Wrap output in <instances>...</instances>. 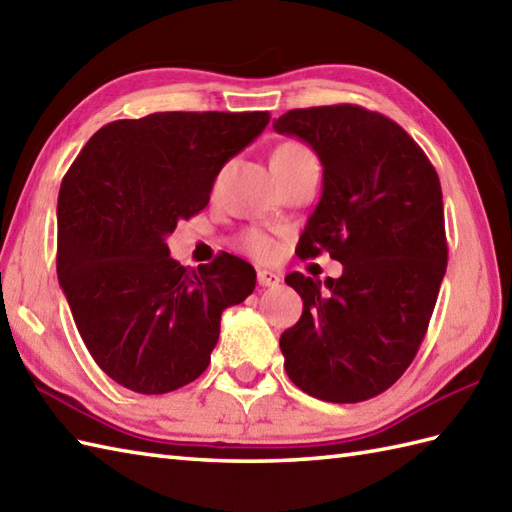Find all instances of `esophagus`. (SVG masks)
Listing matches in <instances>:
<instances>
[{
	"label": "esophagus",
	"mask_w": 512,
	"mask_h": 512,
	"mask_svg": "<svg viewBox=\"0 0 512 512\" xmlns=\"http://www.w3.org/2000/svg\"><path fill=\"white\" fill-rule=\"evenodd\" d=\"M281 275L275 273V270H266V268H259L257 270V284L262 288H275L279 286Z\"/></svg>",
	"instance_id": "34e87169"
}]
</instances>
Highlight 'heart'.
I'll return each mask as SVG.
<instances>
[{
  "label": "heart",
  "instance_id": "b5f03b06",
  "mask_svg": "<svg viewBox=\"0 0 512 512\" xmlns=\"http://www.w3.org/2000/svg\"><path fill=\"white\" fill-rule=\"evenodd\" d=\"M279 156H312V154L301 143H284L281 147H277L273 158H279ZM242 244L248 253H253L259 259H266L275 253V242L262 231H248L242 239Z\"/></svg>",
  "mask_w": 512,
  "mask_h": 512
}]
</instances>
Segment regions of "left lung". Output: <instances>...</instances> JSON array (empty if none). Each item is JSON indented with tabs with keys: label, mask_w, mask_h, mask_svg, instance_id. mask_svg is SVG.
<instances>
[{
	"label": "left lung",
	"mask_w": 512,
	"mask_h": 512,
	"mask_svg": "<svg viewBox=\"0 0 512 512\" xmlns=\"http://www.w3.org/2000/svg\"><path fill=\"white\" fill-rule=\"evenodd\" d=\"M273 127L323 165L299 257L328 250L343 264L339 279L286 277L303 299L279 339L286 374L328 402L374 398L411 365L447 273L438 173L398 123L358 105L290 110Z\"/></svg>",
	"instance_id": "1"
}]
</instances>
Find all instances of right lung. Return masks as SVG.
I'll return each instance as SVG.
<instances>
[{
	"instance_id": "1",
	"label": "right lung",
	"mask_w": 512,
	"mask_h": 512,
	"mask_svg": "<svg viewBox=\"0 0 512 512\" xmlns=\"http://www.w3.org/2000/svg\"><path fill=\"white\" fill-rule=\"evenodd\" d=\"M268 112H156L101 127L65 173L57 275L81 339L103 372L138 394L189 385L211 361L228 306L255 268L220 255L198 270L167 237L200 213L228 160L264 132Z\"/></svg>"
}]
</instances>
